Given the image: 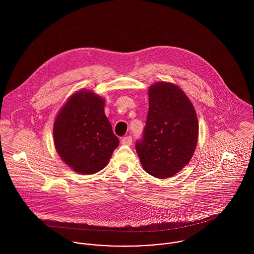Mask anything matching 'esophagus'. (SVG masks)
<instances>
[{
	"instance_id": "34e87169",
	"label": "esophagus",
	"mask_w": 254,
	"mask_h": 254,
	"mask_svg": "<svg viewBox=\"0 0 254 254\" xmlns=\"http://www.w3.org/2000/svg\"><path fill=\"white\" fill-rule=\"evenodd\" d=\"M121 143H122L123 145H132V137H131V136H127V137H124V138H122V140H121Z\"/></svg>"
}]
</instances>
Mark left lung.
Masks as SVG:
<instances>
[{"label":"left lung","mask_w":254,"mask_h":254,"mask_svg":"<svg viewBox=\"0 0 254 254\" xmlns=\"http://www.w3.org/2000/svg\"><path fill=\"white\" fill-rule=\"evenodd\" d=\"M148 103L143 138L136 142V150L145 172L165 179L182 170L194 152L196 112L181 89L167 82L148 88Z\"/></svg>","instance_id":"1"}]
</instances>
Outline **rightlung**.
I'll use <instances>...</instances> for the list:
<instances>
[{
    "label": "right lung",
    "mask_w": 254,
    "mask_h": 254,
    "mask_svg": "<svg viewBox=\"0 0 254 254\" xmlns=\"http://www.w3.org/2000/svg\"><path fill=\"white\" fill-rule=\"evenodd\" d=\"M105 100L88 90L68 99L54 124V142L61 158L77 173L94 174L109 163L119 145L105 114Z\"/></svg>",
    "instance_id": "add662e5"
}]
</instances>
